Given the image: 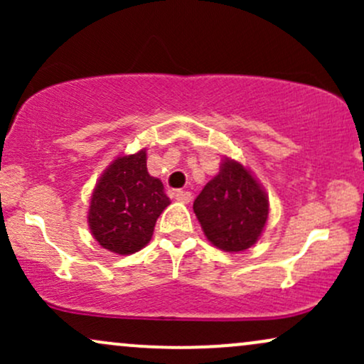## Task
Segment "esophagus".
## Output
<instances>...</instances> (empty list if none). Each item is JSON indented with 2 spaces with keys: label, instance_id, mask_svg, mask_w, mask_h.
I'll return each mask as SVG.
<instances>
[{
  "label": "esophagus",
  "instance_id": "34e87169",
  "mask_svg": "<svg viewBox=\"0 0 364 364\" xmlns=\"http://www.w3.org/2000/svg\"><path fill=\"white\" fill-rule=\"evenodd\" d=\"M174 196H176L178 202H183V203H188L191 200V193H190V191H185V190H178L176 193H174Z\"/></svg>",
  "mask_w": 364,
  "mask_h": 364
}]
</instances>
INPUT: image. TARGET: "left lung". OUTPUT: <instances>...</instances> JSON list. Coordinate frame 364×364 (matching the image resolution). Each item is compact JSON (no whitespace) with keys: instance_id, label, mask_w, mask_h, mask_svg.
<instances>
[{"instance_id":"8db88e82","label":"left lung","mask_w":364,"mask_h":364,"mask_svg":"<svg viewBox=\"0 0 364 364\" xmlns=\"http://www.w3.org/2000/svg\"><path fill=\"white\" fill-rule=\"evenodd\" d=\"M193 210L212 245L237 253L260 237L269 217V198L243 164L225 159L219 174L196 196Z\"/></svg>"}]
</instances>
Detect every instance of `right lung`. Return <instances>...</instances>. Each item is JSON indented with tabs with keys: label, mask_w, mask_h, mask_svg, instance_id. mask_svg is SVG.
Instances as JSON below:
<instances>
[{
	"label": "right lung",
	"mask_w": 364,
	"mask_h": 364,
	"mask_svg": "<svg viewBox=\"0 0 364 364\" xmlns=\"http://www.w3.org/2000/svg\"><path fill=\"white\" fill-rule=\"evenodd\" d=\"M169 203L161 179L149 174L145 150L121 156L104 171L92 193L90 231L102 248L132 255L149 243L157 217Z\"/></svg>",
	"instance_id": "right-lung-1"
}]
</instances>
